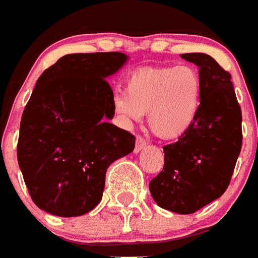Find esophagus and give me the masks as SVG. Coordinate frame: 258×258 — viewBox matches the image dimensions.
Wrapping results in <instances>:
<instances>
[{"label": "esophagus", "instance_id": "obj_1", "mask_svg": "<svg viewBox=\"0 0 258 258\" xmlns=\"http://www.w3.org/2000/svg\"><path fill=\"white\" fill-rule=\"evenodd\" d=\"M147 147V141L141 136H137L136 139V145H135V154H139L140 151H143Z\"/></svg>", "mask_w": 258, "mask_h": 258}]
</instances>
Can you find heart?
<instances>
[{
    "instance_id": "b5f03b06",
    "label": "heart",
    "mask_w": 258,
    "mask_h": 258,
    "mask_svg": "<svg viewBox=\"0 0 258 258\" xmlns=\"http://www.w3.org/2000/svg\"><path fill=\"white\" fill-rule=\"evenodd\" d=\"M200 73L193 67H147L133 71L125 94L114 96L115 113L126 122L148 114V125L163 140H177L195 125L201 107Z\"/></svg>"
}]
</instances>
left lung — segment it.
Returning a JSON list of instances; mask_svg holds the SVG:
<instances>
[{"label":"left lung","mask_w":258,"mask_h":258,"mask_svg":"<svg viewBox=\"0 0 258 258\" xmlns=\"http://www.w3.org/2000/svg\"><path fill=\"white\" fill-rule=\"evenodd\" d=\"M181 57L199 67L200 113L186 135L163 147V171L150 182V191L159 207L187 215L227 189L241 152L242 113L231 75L214 58L204 53Z\"/></svg>","instance_id":"8db88e82"}]
</instances>
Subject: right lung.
I'll return each instance as SVG.
<instances>
[{
    "mask_svg": "<svg viewBox=\"0 0 258 258\" xmlns=\"http://www.w3.org/2000/svg\"><path fill=\"white\" fill-rule=\"evenodd\" d=\"M123 53L67 54L36 81L20 122L17 160L31 199L48 214L72 218L102 200L110 164L135 150V136L110 123L107 77Z\"/></svg>",
    "mask_w": 258,
    "mask_h": 258,
    "instance_id": "1",
    "label": "right lung"
}]
</instances>
